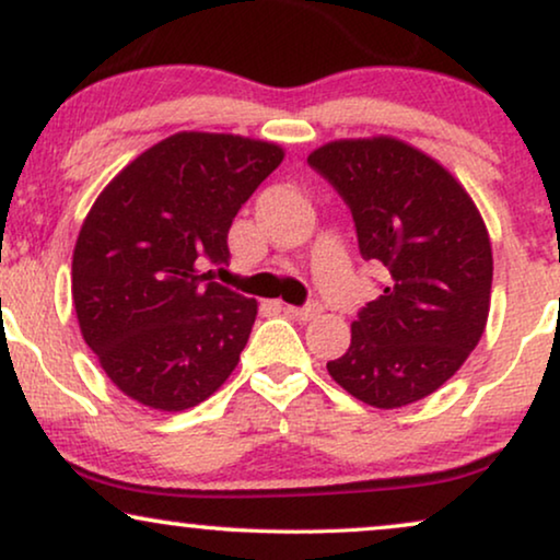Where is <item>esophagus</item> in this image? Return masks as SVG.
I'll return each instance as SVG.
<instances>
[{
	"label": "esophagus",
	"mask_w": 560,
	"mask_h": 560,
	"mask_svg": "<svg viewBox=\"0 0 560 560\" xmlns=\"http://www.w3.org/2000/svg\"><path fill=\"white\" fill-rule=\"evenodd\" d=\"M288 313V316H293V318H298V320H311V318H316L318 313H320V305L318 303H311V305H303V308H295V305H285V308H282Z\"/></svg>",
	"instance_id": "34e87169"
}]
</instances>
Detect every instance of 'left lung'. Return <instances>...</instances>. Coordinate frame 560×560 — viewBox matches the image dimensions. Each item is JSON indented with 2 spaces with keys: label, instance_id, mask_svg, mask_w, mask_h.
Segmentation results:
<instances>
[{
  "label": "left lung",
  "instance_id": "1",
  "mask_svg": "<svg viewBox=\"0 0 560 560\" xmlns=\"http://www.w3.org/2000/svg\"><path fill=\"white\" fill-rule=\"evenodd\" d=\"M308 165L347 201L362 257L389 272L382 295L351 324L347 354L326 370L372 408L423 400L485 334L492 298L485 219L439 160L395 137L328 142Z\"/></svg>",
  "mask_w": 560,
  "mask_h": 560
}]
</instances>
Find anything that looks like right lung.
Masks as SVG:
<instances>
[{"label": "right lung", "mask_w": 560, "mask_h": 560, "mask_svg": "<svg viewBox=\"0 0 560 560\" xmlns=\"http://www.w3.org/2000/svg\"><path fill=\"white\" fill-rule=\"evenodd\" d=\"M280 144L178 132L135 158L91 206L73 249L81 336L114 385L178 412L224 385L257 301L201 272L229 262V226L282 163Z\"/></svg>", "instance_id": "1"}]
</instances>
